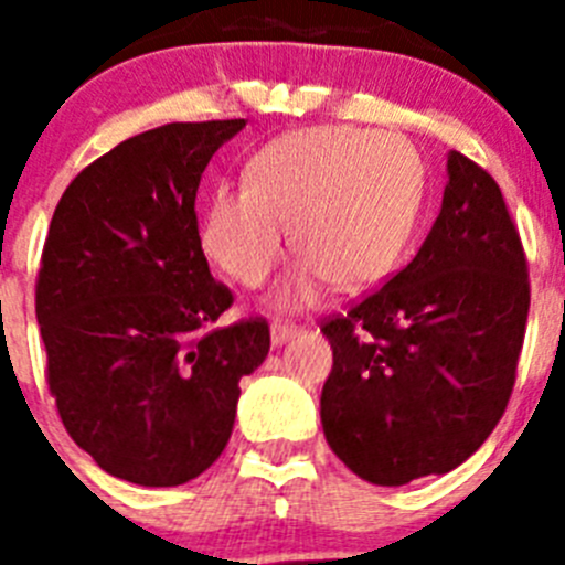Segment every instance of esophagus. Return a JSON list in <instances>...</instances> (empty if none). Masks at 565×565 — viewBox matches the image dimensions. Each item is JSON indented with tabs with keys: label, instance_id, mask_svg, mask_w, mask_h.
<instances>
[{
	"label": "esophagus",
	"instance_id": "obj_1",
	"mask_svg": "<svg viewBox=\"0 0 565 565\" xmlns=\"http://www.w3.org/2000/svg\"><path fill=\"white\" fill-rule=\"evenodd\" d=\"M299 328L297 326H288V322H271V344L279 348V344H286L288 339L297 337Z\"/></svg>",
	"mask_w": 565,
	"mask_h": 565
}]
</instances>
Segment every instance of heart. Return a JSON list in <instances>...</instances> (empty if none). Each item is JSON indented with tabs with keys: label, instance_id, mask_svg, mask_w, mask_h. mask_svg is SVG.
Returning a JSON list of instances; mask_svg holds the SVG:
<instances>
[{
	"label": "heart",
	"instance_id": "b5f03b06",
	"mask_svg": "<svg viewBox=\"0 0 565 565\" xmlns=\"http://www.w3.org/2000/svg\"><path fill=\"white\" fill-rule=\"evenodd\" d=\"M239 186L223 183L201 214V246L223 274L263 286L286 257L287 226L302 252L274 291L277 308L313 306L331 282L362 291L391 277L416 232L424 169L393 132L297 129L259 149Z\"/></svg>",
	"mask_w": 565,
	"mask_h": 565
}]
</instances>
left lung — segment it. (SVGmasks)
<instances>
[{
	"instance_id": "left-lung-1",
	"label": "left lung",
	"mask_w": 565,
	"mask_h": 565,
	"mask_svg": "<svg viewBox=\"0 0 565 565\" xmlns=\"http://www.w3.org/2000/svg\"><path fill=\"white\" fill-rule=\"evenodd\" d=\"M529 313L521 237L498 183L447 152L441 212L407 268L326 322L331 450L376 487L444 476L495 430Z\"/></svg>"
}]
</instances>
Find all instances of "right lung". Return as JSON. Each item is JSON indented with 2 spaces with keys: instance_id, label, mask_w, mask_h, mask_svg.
Instances as JSON below:
<instances>
[{
  "instance_id": "add662e5",
  "label": "right lung",
  "mask_w": 565,
  "mask_h": 565,
  "mask_svg": "<svg viewBox=\"0 0 565 565\" xmlns=\"http://www.w3.org/2000/svg\"><path fill=\"white\" fill-rule=\"evenodd\" d=\"M243 118L127 138L64 189L36 286L47 384L70 438L115 478L178 487L226 450L239 379L268 356L266 319L209 331L214 282L194 198Z\"/></svg>"
}]
</instances>
